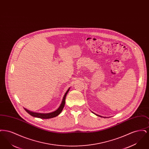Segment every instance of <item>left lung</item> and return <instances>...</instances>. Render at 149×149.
I'll return each mask as SVG.
<instances>
[{"mask_svg": "<svg viewBox=\"0 0 149 149\" xmlns=\"http://www.w3.org/2000/svg\"><path fill=\"white\" fill-rule=\"evenodd\" d=\"M97 116H98V115H97Z\"/></svg>", "mask_w": 149, "mask_h": 149, "instance_id": "1", "label": "left lung"}]
</instances>
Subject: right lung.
I'll return each mask as SVG.
<instances>
[{"instance_id":"1","label":"right lung","mask_w":149,"mask_h":149,"mask_svg":"<svg viewBox=\"0 0 149 149\" xmlns=\"http://www.w3.org/2000/svg\"><path fill=\"white\" fill-rule=\"evenodd\" d=\"M70 90V88L67 91V92L64 95V98L63 99L62 103L61 104V105L59 107V108L57 109L56 111H55V112H53L52 113H35V112H31L29 110H27V109H25V111L29 114L31 116H33L35 117H37V118H42V119H49V118H54L57 116L61 112V111H63V108H64L65 104V98H66V96L68 94V93L69 92Z\"/></svg>"}]
</instances>
